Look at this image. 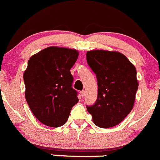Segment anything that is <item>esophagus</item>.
<instances>
[{
	"label": "esophagus",
	"mask_w": 160,
	"mask_h": 160,
	"mask_svg": "<svg viewBox=\"0 0 160 160\" xmlns=\"http://www.w3.org/2000/svg\"><path fill=\"white\" fill-rule=\"evenodd\" d=\"M80 94H81V95H82V97H85V91H82V92H80Z\"/></svg>",
	"instance_id": "esophagus-1"
}]
</instances>
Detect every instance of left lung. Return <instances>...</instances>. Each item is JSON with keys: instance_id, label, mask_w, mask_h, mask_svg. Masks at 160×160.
Returning <instances> with one entry per match:
<instances>
[{"instance_id": "obj_1", "label": "left lung", "mask_w": 160, "mask_h": 160, "mask_svg": "<svg viewBox=\"0 0 160 160\" xmlns=\"http://www.w3.org/2000/svg\"><path fill=\"white\" fill-rule=\"evenodd\" d=\"M86 59L98 81V98L87 110L97 126L113 127L133 108L139 86L136 69L123 54L114 51H88Z\"/></svg>"}]
</instances>
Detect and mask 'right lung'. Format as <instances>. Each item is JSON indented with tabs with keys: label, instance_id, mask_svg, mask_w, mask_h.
Segmentation results:
<instances>
[{
	"label": "right lung",
	"instance_id": "add662e5",
	"mask_svg": "<svg viewBox=\"0 0 160 160\" xmlns=\"http://www.w3.org/2000/svg\"><path fill=\"white\" fill-rule=\"evenodd\" d=\"M78 57L75 49L52 46L29 58L24 72L25 98L34 116L45 126L65 124L78 102L70 72Z\"/></svg>",
	"mask_w": 160,
	"mask_h": 160
}]
</instances>
